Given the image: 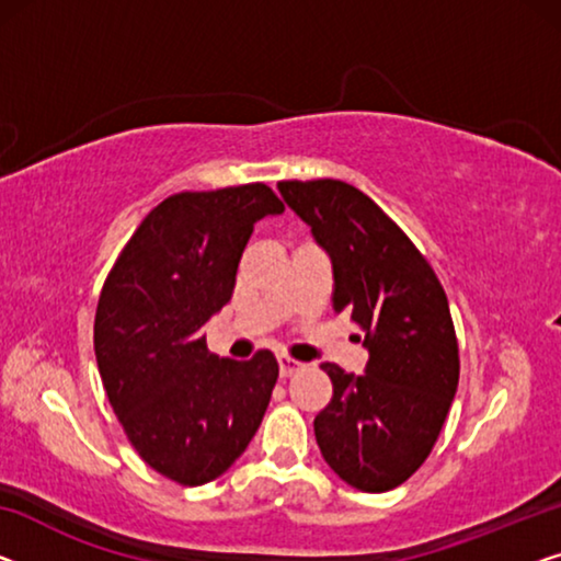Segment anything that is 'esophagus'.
I'll return each mask as SVG.
<instances>
[{"mask_svg":"<svg viewBox=\"0 0 561 561\" xmlns=\"http://www.w3.org/2000/svg\"><path fill=\"white\" fill-rule=\"evenodd\" d=\"M277 360H279V375H282V378H291V375H297L305 367L302 363L295 360V357H289V355H279Z\"/></svg>","mask_w":561,"mask_h":561,"instance_id":"34e87169","label":"esophagus"}]
</instances>
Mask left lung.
I'll return each mask as SVG.
<instances>
[{"label":"left lung","mask_w":561,"mask_h":561,"mask_svg":"<svg viewBox=\"0 0 561 561\" xmlns=\"http://www.w3.org/2000/svg\"><path fill=\"white\" fill-rule=\"evenodd\" d=\"M279 194L332 262V307L365 332L363 375L334 363L314 438L334 473L382 494L423 466L458 388L448 297L413 241L345 181H282Z\"/></svg>","instance_id":"1"}]
</instances>
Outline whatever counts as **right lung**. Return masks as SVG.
<instances>
[{
    "label": "right lung",
    "mask_w": 561,
    "mask_h": 561,
    "mask_svg": "<svg viewBox=\"0 0 561 561\" xmlns=\"http://www.w3.org/2000/svg\"><path fill=\"white\" fill-rule=\"evenodd\" d=\"M284 204L264 183L183 191L150 211L107 274L95 357L125 436L183 486L219 479L244 454L279 365L208 353L204 324L229 302L254 224Z\"/></svg>",
    "instance_id": "add662e5"
}]
</instances>
